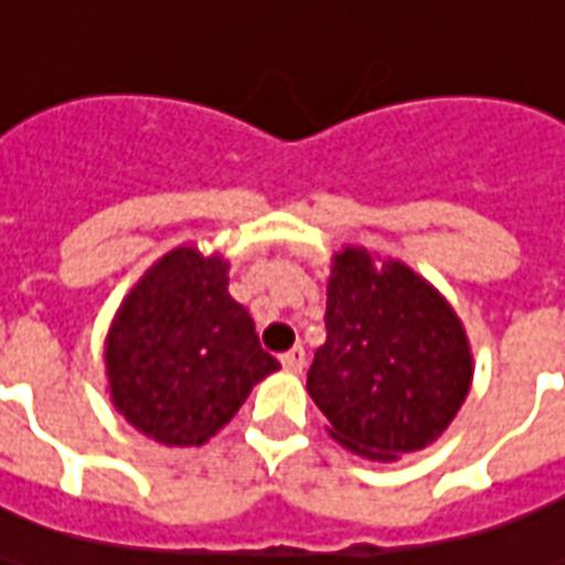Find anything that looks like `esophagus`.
Here are the masks:
<instances>
[{
	"mask_svg": "<svg viewBox=\"0 0 565 565\" xmlns=\"http://www.w3.org/2000/svg\"><path fill=\"white\" fill-rule=\"evenodd\" d=\"M281 365L287 367V371L299 374V371L305 367V347H290V350L281 356Z\"/></svg>",
	"mask_w": 565,
	"mask_h": 565,
	"instance_id": "esophagus-1",
	"label": "esophagus"
}]
</instances>
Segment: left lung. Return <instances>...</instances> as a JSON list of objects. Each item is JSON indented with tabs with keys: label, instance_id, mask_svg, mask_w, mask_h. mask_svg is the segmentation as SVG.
Masks as SVG:
<instances>
[{
	"label": "left lung",
	"instance_id": "obj_1",
	"mask_svg": "<svg viewBox=\"0 0 565 565\" xmlns=\"http://www.w3.org/2000/svg\"><path fill=\"white\" fill-rule=\"evenodd\" d=\"M326 344L308 392L329 434L371 461L425 449L461 411L473 359L461 320L431 284L362 248L335 254L326 290Z\"/></svg>",
	"mask_w": 565,
	"mask_h": 565
}]
</instances>
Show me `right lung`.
I'll use <instances>...</instances> for the list:
<instances>
[{"label": "right lung", "instance_id": "right-lung-1", "mask_svg": "<svg viewBox=\"0 0 565 565\" xmlns=\"http://www.w3.org/2000/svg\"><path fill=\"white\" fill-rule=\"evenodd\" d=\"M116 411L167 446H200L233 419L278 359L227 294V263L177 248L146 271L107 335Z\"/></svg>", "mask_w": 565, "mask_h": 565}]
</instances>
